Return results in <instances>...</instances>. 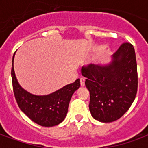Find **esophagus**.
<instances>
[{
    "label": "esophagus",
    "instance_id": "esophagus-1",
    "mask_svg": "<svg viewBox=\"0 0 148 148\" xmlns=\"http://www.w3.org/2000/svg\"><path fill=\"white\" fill-rule=\"evenodd\" d=\"M80 84L81 86H85V78L84 77H81L80 78Z\"/></svg>",
    "mask_w": 148,
    "mask_h": 148
}]
</instances>
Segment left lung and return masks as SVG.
Listing matches in <instances>:
<instances>
[{"instance_id": "8db88e82", "label": "left lung", "mask_w": 148, "mask_h": 148, "mask_svg": "<svg viewBox=\"0 0 148 148\" xmlns=\"http://www.w3.org/2000/svg\"><path fill=\"white\" fill-rule=\"evenodd\" d=\"M90 91V111L95 120L109 123L128 110L136 98L138 75L133 46L124 42L107 65L90 64L82 68Z\"/></svg>"}]
</instances>
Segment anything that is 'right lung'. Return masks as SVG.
Here are the masks:
<instances>
[{
  "instance_id": "1",
  "label": "right lung",
  "mask_w": 148,
  "mask_h": 148,
  "mask_svg": "<svg viewBox=\"0 0 148 148\" xmlns=\"http://www.w3.org/2000/svg\"><path fill=\"white\" fill-rule=\"evenodd\" d=\"M14 56L15 53L11 74L13 92L19 108L32 121L41 126L53 127L60 124L67 114L71 97L80 87V79L47 95H34L23 89L18 82L13 66Z\"/></svg>"
}]
</instances>
